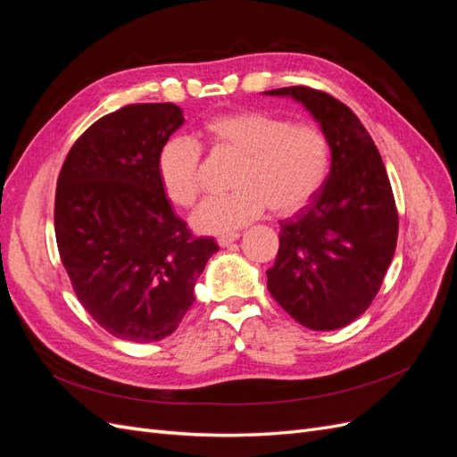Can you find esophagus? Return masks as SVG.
Here are the masks:
<instances>
[{
    "label": "esophagus",
    "mask_w": 457,
    "mask_h": 457,
    "mask_svg": "<svg viewBox=\"0 0 457 457\" xmlns=\"http://www.w3.org/2000/svg\"><path fill=\"white\" fill-rule=\"evenodd\" d=\"M240 238V232H230V234H223V237H219L217 238V244L220 245V247H227V245H230L232 242H237Z\"/></svg>",
    "instance_id": "esophagus-1"
}]
</instances>
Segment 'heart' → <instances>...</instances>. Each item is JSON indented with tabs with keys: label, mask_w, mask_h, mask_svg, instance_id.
Segmentation results:
<instances>
[{
	"label": "heart",
	"mask_w": 457,
	"mask_h": 457,
	"mask_svg": "<svg viewBox=\"0 0 457 457\" xmlns=\"http://www.w3.org/2000/svg\"><path fill=\"white\" fill-rule=\"evenodd\" d=\"M200 139L212 150L238 156L227 195L207 196L190 217L202 234H227L261 217L267 207L287 215L309 204L329 171L322 129L261 110H238L204 121ZM200 145L173 135L158 152L160 185L173 204L188 207L200 190Z\"/></svg>",
	"instance_id": "b5f03b06"
}]
</instances>
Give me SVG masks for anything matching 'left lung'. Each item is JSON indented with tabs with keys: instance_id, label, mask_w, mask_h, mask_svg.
I'll list each match as a JSON object with an SVG mask.
<instances>
[{
	"instance_id": "left-lung-1",
	"label": "left lung",
	"mask_w": 457,
	"mask_h": 457,
	"mask_svg": "<svg viewBox=\"0 0 457 457\" xmlns=\"http://www.w3.org/2000/svg\"><path fill=\"white\" fill-rule=\"evenodd\" d=\"M262 95L299 103L328 137L331 168L318 195L280 220L269 292L301 326L329 331L356 320L379 292L398 234L378 146L349 106L311 87Z\"/></svg>"
}]
</instances>
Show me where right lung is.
<instances>
[{
	"label": "right lung",
	"mask_w": 457,
	"mask_h": 457,
	"mask_svg": "<svg viewBox=\"0 0 457 457\" xmlns=\"http://www.w3.org/2000/svg\"><path fill=\"white\" fill-rule=\"evenodd\" d=\"M183 123L173 103L123 106L79 137L57 181L62 265L84 309L123 341L173 334L219 252L192 237L158 179V152Z\"/></svg>",
	"instance_id": "add662e5"
}]
</instances>
